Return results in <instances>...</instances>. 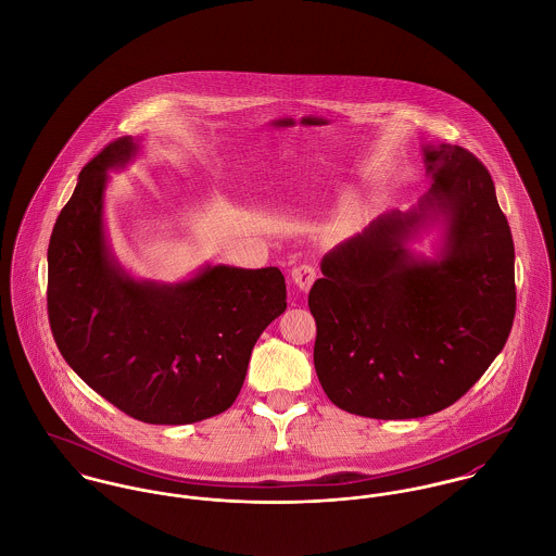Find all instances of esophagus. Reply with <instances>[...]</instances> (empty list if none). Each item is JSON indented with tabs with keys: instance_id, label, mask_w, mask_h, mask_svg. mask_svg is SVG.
Returning <instances> with one entry per match:
<instances>
[{
	"instance_id": "34e87169",
	"label": "esophagus",
	"mask_w": 556,
	"mask_h": 556,
	"mask_svg": "<svg viewBox=\"0 0 556 556\" xmlns=\"http://www.w3.org/2000/svg\"><path fill=\"white\" fill-rule=\"evenodd\" d=\"M291 278H293L295 287H298L300 291H304V293H306V291L313 287V282L317 280V269H315L313 265L304 263V265H298V267H293V271H291Z\"/></svg>"
}]
</instances>
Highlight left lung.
I'll return each mask as SVG.
<instances>
[{
    "label": "left lung",
    "mask_w": 556,
    "mask_h": 556,
    "mask_svg": "<svg viewBox=\"0 0 556 556\" xmlns=\"http://www.w3.org/2000/svg\"><path fill=\"white\" fill-rule=\"evenodd\" d=\"M428 192L331 248L311 289L315 368L342 410L439 413L503 351L516 315L514 239L488 168L465 148H421ZM439 232L432 257L412 250Z\"/></svg>",
    "instance_id": "left-lung-1"
}]
</instances>
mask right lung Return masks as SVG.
<instances>
[{
	"label": "right lung",
	"mask_w": 556,
	"mask_h": 556,
	"mask_svg": "<svg viewBox=\"0 0 556 556\" xmlns=\"http://www.w3.org/2000/svg\"><path fill=\"white\" fill-rule=\"evenodd\" d=\"M141 143L122 137L83 166L49 241V320L93 392L139 421L181 426L236 402L258 336L287 311V285L278 267L212 263L179 282L135 278L109 243L104 192Z\"/></svg>",
	"instance_id": "add662e5"
}]
</instances>
